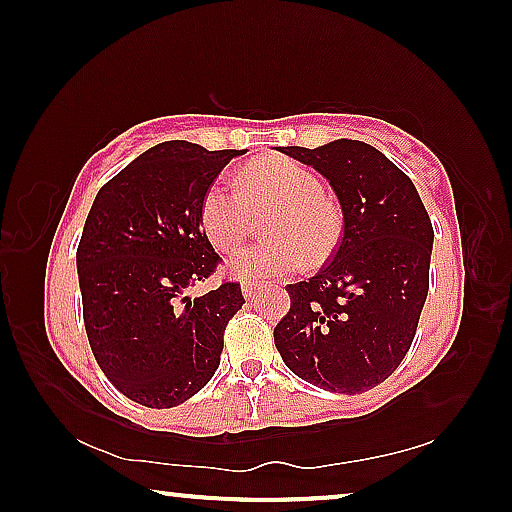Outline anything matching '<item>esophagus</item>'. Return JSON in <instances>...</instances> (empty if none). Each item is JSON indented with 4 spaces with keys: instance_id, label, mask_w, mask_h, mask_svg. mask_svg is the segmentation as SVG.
I'll list each match as a JSON object with an SVG mask.
<instances>
[{
    "instance_id": "esophagus-1",
    "label": "esophagus",
    "mask_w": 512,
    "mask_h": 512,
    "mask_svg": "<svg viewBox=\"0 0 512 512\" xmlns=\"http://www.w3.org/2000/svg\"><path fill=\"white\" fill-rule=\"evenodd\" d=\"M259 289H262V284H257V282H241V293H244V298H253Z\"/></svg>"
}]
</instances>
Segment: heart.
<instances>
[{"instance_id":"obj_1","label":"heart","mask_w":512,"mask_h":512,"mask_svg":"<svg viewBox=\"0 0 512 512\" xmlns=\"http://www.w3.org/2000/svg\"><path fill=\"white\" fill-rule=\"evenodd\" d=\"M238 189L214 180L201 203V228L212 246L232 250L248 235L253 216H266V244L241 248L225 262L239 280H264L316 266L341 239V214L325 196L316 171L287 158H268L241 171Z\"/></svg>"}]
</instances>
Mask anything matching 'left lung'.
<instances>
[{
	"label": "left lung",
	"mask_w": 512,
	"mask_h": 512,
	"mask_svg": "<svg viewBox=\"0 0 512 512\" xmlns=\"http://www.w3.org/2000/svg\"><path fill=\"white\" fill-rule=\"evenodd\" d=\"M277 151L329 180L343 237L314 277L287 287L291 309L275 327V348L293 375L323 391L366 393L413 343L429 291L431 219L411 178L366 142Z\"/></svg>",
	"instance_id": "obj_1"
}]
</instances>
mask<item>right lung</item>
<instances>
[{"label":"right lung","instance_id":"1","mask_svg":"<svg viewBox=\"0 0 512 512\" xmlns=\"http://www.w3.org/2000/svg\"><path fill=\"white\" fill-rule=\"evenodd\" d=\"M244 153L162 142L108 180L85 219L76 268L92 354L119 393L149 409L183 404L212 379L225 325L246 302L237 282L187 296L219 264L201 228L203 196Z\"/></svg>","mask_w":512,"mask_h":512}]
</instances>
